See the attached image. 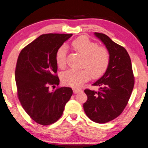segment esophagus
Masks as SVG:
<instances>
[{"instance_id":"1","label":"esophagus","mask_w":148,"mask_h":148,"mask_svg":"<svg viewBox=\"0 0 148 148\" xmlns=\"http://www.w3.org/2000/svg\"><path fill=\"white\" fill-rule=\"evenodd\" d=\"M73 91L75 94H78V92H80L82 91L81 89H76V88H74L73 89Z\"/></svg>"}]
</instances>
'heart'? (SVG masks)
Masks as SVG:
<instances>
[{
	"label": "heart",
	"instance_id": "1",
	"mask_svg": "<svg viewBox=\"0 0 148 148\" xmlns=\"http://www.w3.org/2000/svg\"><path fill=\"white\" fill-rule=\"evenodd\" d=\"M72 49L84 58L81 70H70L62 75L64 84L73 88H78L89 80L90 75L93 78H98L105 73L109 66L110 54L104 46H100L86 36H80L72 41ZM66 52L65 46L59 48L56 53L57 64L62 69L66 65Z\"/></svg>",
	"mask_w": 148,
	"mask_h": 148
}]
</instances>
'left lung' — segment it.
I'll return each instance as SVG.
<instances>
[{"mask_svg":"<svg viewBox=\"0 0 148 148\" xmlns=\"http://www.w3.org/2000/svg\"><path fill=\"white\" fill-rule=\"evenodd\" d=\"M94 34L109 50L110 62L103 76L92 84L100 86L98 91L84 90L88 100L83 106L90 120L103 123L116 118L125 109L134 86V76L127 50L107 35Z\"/></svg>","mask_w":148,"mask_h":148,"instance_id":"left-lung-1","label":"left lung"}]
</instances>
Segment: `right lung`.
Here are the masks:
<instances>
[{"instance_id": "obj_1", "label": "right lung", "mask_w": 148, "mask_h": 148, "mask_svg": "<svg viewBox=\"0 0 148 148\" xmlns=\"http://www.w3.org/2000/svg\"><path fill=\"white\" fill-rule=\"evenodd\" d=\"M72 35L42 34L19 54L15 70L18 98L28 115L38 124L56 122L73 93L68 87L49 89L60 82L56 53Z\"/></svg>"}]
</instances>
